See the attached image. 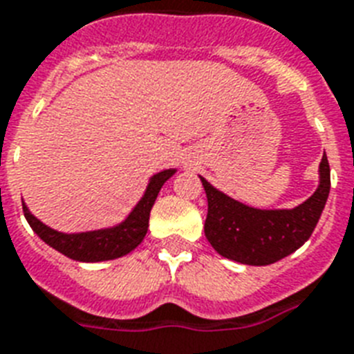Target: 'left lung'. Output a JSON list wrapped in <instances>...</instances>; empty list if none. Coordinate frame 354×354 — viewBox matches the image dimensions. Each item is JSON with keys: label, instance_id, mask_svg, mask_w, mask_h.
Masks as SVG:
<instances>
[{"label": "left lung", "instance_id": "left-lung-1", "mask_svg": "<svg viewBox=\"0 0 354 354\" xmlns=\"http://www.w3.org/2000/svg\"><path fill=\"white\" fill-rule=\"evenodd\" d=\"M207 194L205 238L223 258L243 266H269L289 257L309 240L331 189L327 156L318 167V187L292 209H258L218 191L200 176Z\"/></svg>", "mask_w": 354, "mask_h": 354}]
</instances>
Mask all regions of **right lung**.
<instances>
[{
    "label": "right lung",
    "instance_id": "add662e5",
    "mask_svg": "<svg viewBox=\"0 0 354 354\" xmlns=\"http://www.w3.org/2000/svg\"><path fill=\"white\" fill-rule=\"evenodd\" d=\"M174 172L176 169H165V171H160L151 176L147 187H145V192L138 200L136 205L132 207L131 212L122 222L112 227H103L96 231L62 232L45 225L41 220H37L25 203H23V212H25L28 225L32 227V231L37 236L71 260L85 261V263L116 260V258H122L134 251L143 242L149 229L151 209L156 202L158 192Z\"/></svg>",
    "mask_w": 354,
    "mask_h": 354
}]
</instances>
